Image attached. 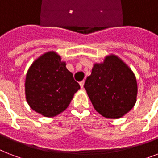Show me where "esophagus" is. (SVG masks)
<instances>
[{"label": "esophagus", "mask_w": 158, "mask_h": 158, "mask_svg": "<svg viewBox=\"0 0 158 158\" xmlns=\"http://www.w3.org/2000/svg\"><path fill=\"white\" fill-rule=\"evenodd\" d=\"M79 85H80V87H81L82 89L84 88V80H83V81L79 82Z\"/></svg>", "instance_id": "1"}]
</instances>
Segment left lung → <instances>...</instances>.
Segmentation results:
<instances>
[{
  "mask_svg": "<svg viewBox=\"0 0 158 158\" xmlns=\"http://www.w3.org/2000/svg\"><path fill=\"white\" fill-rule=\"evenodd\" d=\"M84 89L95 110L102 116L118 119L135 106L138 87L135 74L115 55L95 64Z\"/></svg>",
  "mask_w": 158,
  "mask_h": 158,
  "instance_id": "left-lung-1",
  "label": "left lung"
}]
</instances>
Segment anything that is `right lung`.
Wrapping results in <instances>:
<instances>
[{
  "instance_id": "right-lung-1",
  "label": "right lung",
  "mask_w": 158,
  "mask_h": 158,
  "mask_svg": "<svg viewBox=\"0 0 158 158\" xmlns=\"http://www.w3.org/2000/svg\"><path fill=\"white\" fill-rule=\"evenodd\" d=\"M79 89L65 62L54 52L38 57L26 74V100L33 110L46 117L64 111Z\"/></svg>"
}]
</instances>
